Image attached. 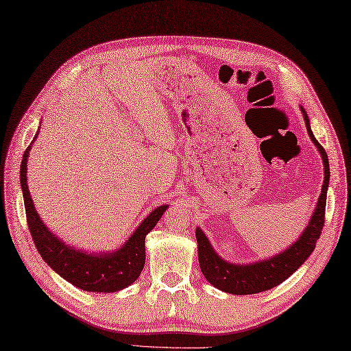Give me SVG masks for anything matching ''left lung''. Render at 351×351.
Listing matches in <instances>:
<instances>
[{
  "mask_svg": "<svg viewBox=\"0 0 351 351\" xmlns=\"http://www.w3.org/2000/svg\"><path fill=\"white\" fill-rule=\"evenodd\" d=\"M304 114V121L314 146L317 147L322 155L323 167H324V180L322 184V193L315 204V208L310 217L308 225L305 226L302 234L298 237V240L289 245L286 250L271 256L268 259L256 261L252 263H232L225 261L217 252L213 249L210 240L202 232L201 228H196L195 235L198 241V261L199 267L205 280L215 286L221 292L232 295H253L261 293L265 290L278 286L287 280L301 265L310 258L313 253L315 241L319 240L322 229L324 226V210H326V195L329 187V160L324 149L320 146L319 141L313 135L310 119L306 116L304 107H301Z\"/></svg>",
  "mask_w": 351,
  "mask_h": 351,
  "instance_id": "left-lung-1",
  "label": "left lung"
}]
</instances>
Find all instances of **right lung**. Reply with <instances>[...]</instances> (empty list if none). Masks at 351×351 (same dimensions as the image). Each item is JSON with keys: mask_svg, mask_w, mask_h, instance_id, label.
<instances>
[{"mask_svg": "<svg viewBox=\"0 0 351 351\" xmlns=\"http://www.w3.org/2000/svg\"><path fill=\"white\" fill-rule=\"evenodd\" d=\"M37 135L38 132L34 136L31 146H28L23 153L21 162V187L28 228L40 256L56 274L73 286L86 290V292L113 293L117 290L130 287L140 277L144 263H146V245H144L146 235L156 226L168 205H160V207L153 210L134 230L125 244L116 250L89 253L64 243L41 220L36 207H34L28 189L27 164Z\"/></svg>", "mask_w": 351, "mask_h": 351, "instance_id": "obj_1", "label": "right lung"}]
</instances>
